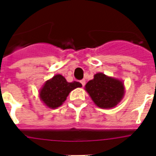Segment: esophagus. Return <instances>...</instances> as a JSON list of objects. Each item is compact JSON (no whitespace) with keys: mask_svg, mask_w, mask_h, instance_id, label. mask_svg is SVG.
Segmentation results:
<instances>
[{"mask_svg":"<svg viewBox=\"0 0 156 156\" xmlns=\"http://www.w3.org/2000/svg\"><path fill=\"white\" fill-rule=\"evenodd\" d=\"M80 83H81V84H82V86L84 87L85 83H86V82H85L84 80H80Z\"/></svg>","mask_w":156,"mask_h":156,"instance_id":"obj_1","label":"esophagus"}]
</instances>
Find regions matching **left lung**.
Returning <instances> with one entry per match:
<instances>
[{
    "instance_id": "8db88e82",
    "label": "left lung",
    "mask_w": 156,
    "mask_h": 156,
    "mask_svg": "<svg viewBox=\"0 0 156 156\" xmlns=\"http://www.w3.org/2000/svg\"><path fill=\"white\" fill-rule=\"evenodd\" d=\"M85 90L92 101L101 108H114L124 96V83L120 80L98 73L88 81Z\"/></svg>"
}]
</instances>
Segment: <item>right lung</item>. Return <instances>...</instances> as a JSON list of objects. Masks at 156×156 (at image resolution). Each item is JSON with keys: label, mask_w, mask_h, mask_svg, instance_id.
<instances>
[{"label": "right lung", "mask_w": 156, "mask_h": 156, "mask_svg": "<svg viewBox=\"0 0 156 156\" xmlns=\"http://www.w3.org/2000/svg\"><path fill=\"white\" fill-rule=\"evenodd\" d=\"M81 87L80 83L76 81L69 83L63 76L57 74L43 85L39 91L40 98L48 108H58L65 102L72 90Z\"/></svg>", "instance_id": "obj_1"}]
</instances>
